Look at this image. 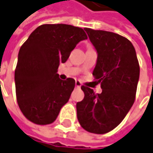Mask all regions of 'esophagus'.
<instances>
[{
  "instance_id": "obj_1",
  "label": "esophagus",
  "mask_w": 153,
  "mask_h": 153,
  "mask_svg": "<svg viewBox=\"0 0 153 153\" xmlns=\"http://www.w3.org/2000/svg\"><path fill=\"white\" fill-rule=\"evenodd\" d=\"M75 85H76V88H81V86H82V84H81V82H80L79 81H76Z\"/></svg>"
}]
</instances>
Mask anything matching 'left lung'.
Masks as SVG:
<instances>
[{"mask_svg":"<svg viewBox=\"0 0 153 153\" xmlns=\"http://www.w3.org/2000/svg\"><path fill=\"white\" fill-rule=\"evenodd\" d=\"M98 58L93 75L102 93L82 86V101L76 103L77 119L87 131L105 134L126 116L136 98L140 66L131 42L112 32L85 27Z\"/></svg>","mask_w":153,"mask_h":153,"instance_id":"obj_1","label":"left lung"}]
</instances>
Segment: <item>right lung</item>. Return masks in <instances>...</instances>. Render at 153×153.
<instances>
[{
    "mask_svg": "<svg viewBox=\"0 0 153 153\" xmlns=\"http://www.w3.org/2000/svg\"><path fill=\"white\" fill-rule=\"evenodd\" d=\"M87 39L78 27L44 24L22 45L15 70L16 95L28 120L49 125L56 120L75 88L74 79L59 78V65L67 60L80 41Z\"/></svg>",
    "mask_w": 153,
    "mask_h": 153,
    "instance_id": "add662e5",
    "label": "right lung"
}]
</instances>
